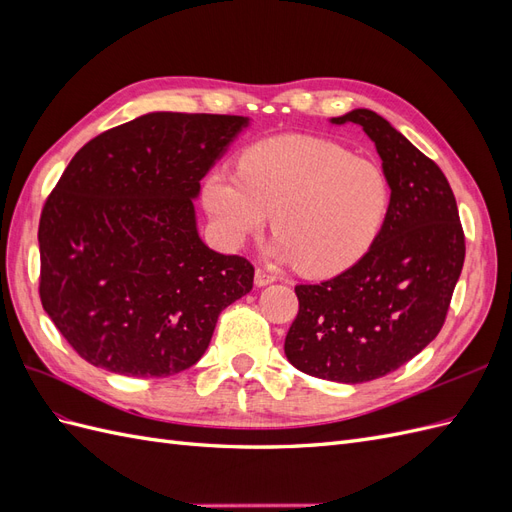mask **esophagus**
<instances>
[{
    "label": "esophagus",
    "mask_w": 512,
    "mask_h": 512,
    "mask_svg": "<svg viewBox=\"0 0 512 512\" xmlns=\"http://www.w3.org/2000/svg\"><path fill=\"white\" fill-rule=\"evenodd\" d=\"M254 280L258 286H267V284H273L277 280V275L265 267H258L256 273H254Z\"/></svg>",
    "instance_id": "34e87169"
}]
</instances>
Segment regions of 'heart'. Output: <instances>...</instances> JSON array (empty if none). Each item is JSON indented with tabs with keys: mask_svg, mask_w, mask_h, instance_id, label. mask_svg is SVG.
Wrapping results in <instances>:
<instances>
[{
	"mask_svg": "<svg viewBox=\"0 0 512 512\" xmlns=\"http://www.w3.org/2000/svg\"><path fill=\"white\" fill-rule=\"evenodd\" d=\"M203 203L215 232L239 247L273 213L275 254L327 277L350 269L378 239L391 185L378 162L312 136H273L247 147L237 173L213 168Z\"/></svg>",
	"mask_w": 512,
	"mask_h": 512,
	"instance_id": "b5f03b06",
	"label": "heart"
}]
</instances>
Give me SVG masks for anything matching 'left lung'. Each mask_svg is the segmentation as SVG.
<instances>
[{
	"label": "left lung",
	"instance_id": "obj_1",
	"mask_svg": "<svg viewBox=\"0 0 512 512\" xmlns=\"http://www.w3.org/2000/svg\"><path fill=\"white\" fill-rule=\"evenodd\" d=\"M376 143L391 203L369 252L320 284L294 286L284 352L307 376L359 384L391 374L436 339L466 258L457 200L440 166L367 108L335 117Z\"/></svg>",
	"mask_w": 512,
	"mask_h": 512
}]
</instances>
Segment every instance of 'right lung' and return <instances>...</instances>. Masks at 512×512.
<instances>
[{
	"instance_id": "obj_1",
	"label": "right lung",
	"mask_w": 512,
	"mask_h": 512,
	"mask_svg": "<svg viewBox=\"0 0 512 512\" xmlns=\"http://www.w3.org/2000/svg\"><path fill=\"white\" fill-rule=\"evenodd\" d=\"M245 117L149 113L76 151L40 226L44 312L87 363L166 378L205 354L254 265L200 241L192 198Z\"/></svg>"
}]
</instances>
